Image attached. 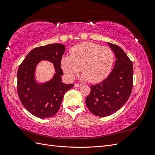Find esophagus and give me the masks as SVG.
<instances>
[{
  "instance_id": "34e87169",
  "label": "esophagus",
  "mask_w": 155,
  "mask_h": 155,
  "mask_svg": "<svg viewBox=\"0 0 155 155\" xmlns=\"http://www.w3.org/2000/svg\"><path fill=\"white\" fill-rule=\"evenodd\" d=\"M82 85L81 84H79V83H74V87H81Z\"/></svg>"
}]
</instances>
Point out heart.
Instances as JSON below:
<instances>
[{
    "mask_svg": "<svg viewBox=\"0 0 155 155\" xmlns=\"http://www.w3.org/2000/svg\"><path fill=\"white\" fill-rule=\"evenodd\" d=\"M70 55H64L61 66L66 76L72 80L81 70L83 79L91 83L100 82L109 76L114 63V55L108 46L92 43L75 46Z\"/></svg>",
    "mask_w": 155,
    "mask_h": 155,
    "instance_id": "b5f03b06",
    "label": "heart"
}]
</instances>
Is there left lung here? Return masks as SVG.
<instances>
[{"label":"left lung","instance_id":"obj_1","mask_svg":"<svg viewBox=\"0 0 155 155\" xmlns=\"http://www.w3.org/2000/svg\"><path fill=\"white\" fill-rule=\"evenodd\" d=\"M113 50L116 63L105 80L91 86L86 105L96 116L105 117L118 111L128 100L133 89V63L120 46L108 43Z\"/></svg>","mask_w":155,"mask_h":155}]
</instances>
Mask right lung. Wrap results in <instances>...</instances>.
<instances>
[{"mask_svg": "<svg viewBox=\"0 0 155 155\" xmlns=\"http://www.w3.org/2000/svg\"><path fill=\"white\" fill-rule=\"evenodd\" d=\"M65 47L55 43L31 50L20 64L17 72V92L23 106L34 116L41 119L49 118L58 112L64 94L73 84L62 82L63 74L61 61ZM54 63L56 73L53 78L45 84L37 83L35 70L40 60Z\"/></svg>", "mask_w": 155, "mask_h": 155, "instance_id": "obj_1", "label": "right lung"}]
</instances>
